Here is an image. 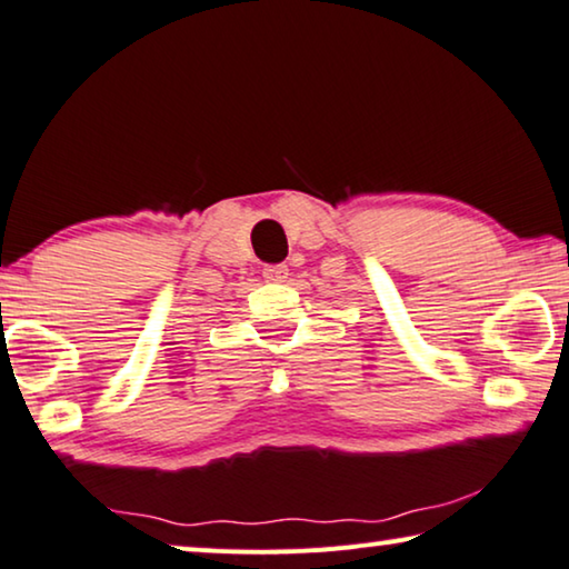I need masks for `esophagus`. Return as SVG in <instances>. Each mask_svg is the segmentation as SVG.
<instances>
[{"instance_id":"esophagus-1","label":"esophagus","mask_w":569,"mask_h":569,"mask_svg":"<svg viewBox=\"0 0 569 569\" xmlns=\"http://www.w3.org/2000/svg\"><path fill=\"white\" fill-rule=\"evenodd\" d=\"M287 274H290V269H287L284 264H267L264 267V279L267 282H284Z\"/></svg>"}]
</instances>
